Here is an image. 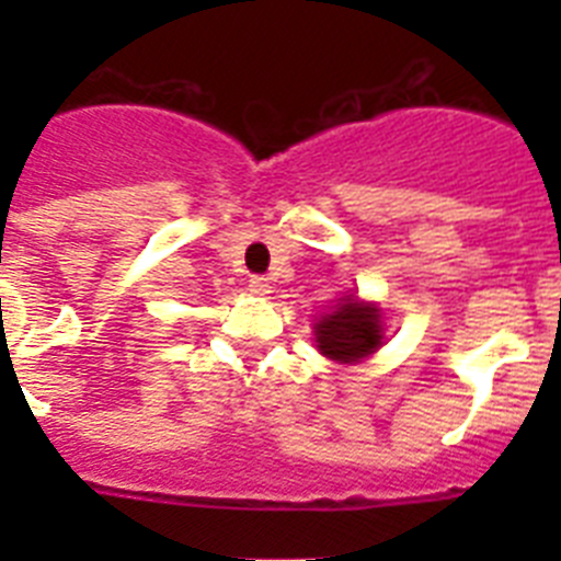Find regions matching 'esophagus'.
Listing matches in <instances>:
<instances>
[{
    "label": "esophagus",
    "instance_id": "34e87169",
    "mask_svg": "<svg viewBox=\"0 0 561 561\" xmlns=\"http://www.w3.org/2000/svg\"><path fill=\"white\" fill-rule=\"evenodd\" d=\"M250 291L257 297H266L272 291V280L264 275H252L250 277Z\"/></svg>",
    "mask_w": 561,
    "mask_h": 561
}]
</instances>
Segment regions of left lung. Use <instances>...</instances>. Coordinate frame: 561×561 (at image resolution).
<instances>
[{
    "label": "left lung",
    "instance_id": "left-lung-1",
    "mask_svg": "<svg viewBox=\"0 0 561 561\" xmlns=\"http://www.w3.org/2000/svg\"><path fill=\"white\" fill-rule=\"evenodd\" d=\"M314 342L320 354L342 365L365 359L385 342L381 309L354 295L340 297L334 309L314 323Z\"/></svg>",
    "mask_w": 561,
    "mask_h": 561
}]
</instances>
